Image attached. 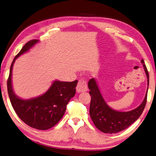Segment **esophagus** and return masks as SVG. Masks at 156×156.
Listing matches in <instances>:
<instances>
[{"label":"esophagus","mask_w":156,"mask_h":156,"mask_svg":"<svg viewBox=\"0 0 156 156\" xmlns=\"http://www.w3.org/2000/svg\"><path fill=\"white\" fill-rule=\"evenodd\" d=\"M76 90L78 92H84V91H87L88 90L87 84L86 81L84 80H79L78 83L77 85V87H76Z\"/></svg>","instance_id":"esophagus-1"}]
</instances>
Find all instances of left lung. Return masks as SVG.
I'll use <instances>...</instances> for the list:
<instances>
[{
	"label": "left lung",
	"instance_id": "8db88e82",
	"mask_svg": "<svg viewBox=\"0 0 156 156\" xmlns=\"http://www.w3.org/2000/svg\"><path fill=\"white\" fill-rule=\"evenodd\" d=\"M143 67L147 77L148 87L149 83V76L144 60H142ZM90 89L91 102L90 115L91 120L96 127L104 133H117L126 129L140 117L144 110L147 99V91L144 101L135 109L128 112H119L111 108L106 103L98 87L95 78H91L88 82Z\"/></svg>",
	"mask_w": 156,
	"mask_h": 156
}]
</instances>
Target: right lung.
I'll return each instance as SVG.
<instances>
[{
    "label": "right lung",
    "mask_w": 156,
    "mask_h": 156,
    "mask_svg": "<svg viewBox=\"0 0 156 156\" xmlns=\"http://www.w3.org/2000/svg\"><path fill=\"white\" fill-rule=\"evenodd\" d=\"M38 41L37 39L29 41L14 58L7 79V92L14 111L25 123L36 129L47 130L56 125L63 117L66 105L75 95L78 80L73 82L55 80L48 91L38 97L28 100L18 97L14 94L12 85L14 63L17 58L29 51Z\"/></svg>",
    "instance_id": "1"
}]
</instances>
